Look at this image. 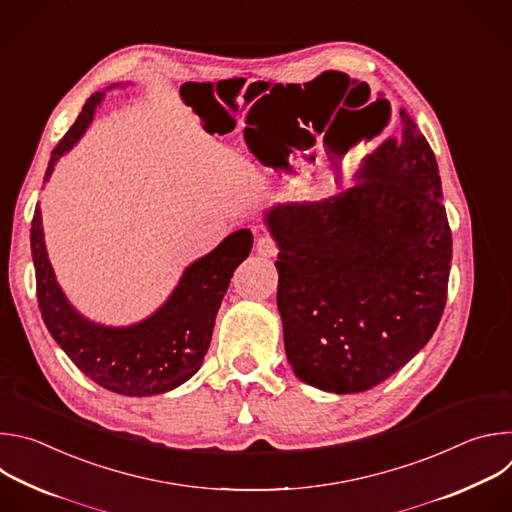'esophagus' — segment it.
Listing matches in <instances>:
<instances>
[{
    "label": "esophagus",
    "mask_w": 512,
    "mask_h": 512,
    "mask_svg": "<svg viewBox=\"0 0 512 512\" xmlns=\"http://www.w3.org/2000/svg\"><path fill=\"white\" fill-rule=\"evenodd\" d=\"M257 253L263 257H275L277 255V243L271 237H261L257 241Z\"/></svg>",
    "instance_id": "esophagus-1"
}]
</instances>
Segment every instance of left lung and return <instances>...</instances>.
Listing matches in <instances>:
<instances>
[{
	"instance_id": "8db88e82",
	"label": "left lung",
	"mask_w": 512,
	"mask_h": 512,
	"mask_svg": "<svg viewBox=\"0 0 512 512\" xmlns=\"http://www.w3.org/2000/svg\"><path fill=\"white\" fill-rule=\"evenodd\" d=\"M403 131L364 160L346 192L279 204L277 308L287 360L304 383L360 393L427 344L446 308L452 231L427 139L401 109Z\"/></svg>"
}]
</instances>
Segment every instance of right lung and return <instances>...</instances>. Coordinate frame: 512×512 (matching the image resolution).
I'll use <instances>...</instances> for the list:
<instances>
[{
	"label": "right lung",
	"instance_id": "add662e5",
	"mask_svg": "<svg viewBox=\"0 0 512 512\" xmlns=\"http://www.w3.org/2000/svg\"><path fill=\"white\" fill-rule=\"evenodd\" d=\"M103 97L105 91L91 95L75 125L58 141L44 182L50 178L58 158L85 133ZM30 245L38 306L58 346L97 385L119 395L148 397L176 389L202 367L216 312L235 269L251 253L253 235L249 229L229 235L214 251L186 267L174 294L154 316L125 328L95 324L68 304L48 261L38 204L32 218Z\"/></svg>",
	"mask_w": 512,
	"mask_h": 512
}]
</instances>
